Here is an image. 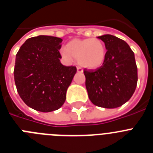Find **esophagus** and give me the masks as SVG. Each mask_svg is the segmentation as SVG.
Wrapping results in <instances>:
<instances>
[{"label": "esophagus", "instance_id": "obj_1", "mask_svg": "<svg viewBox=\"0 0 153 153\" xmlns=\"http://www.w3.org/2000/svg\"><path fill=\"white\" fill-rule=\"evenodd\" d=\"M76 70H77L78 73H83V69L81 68L80 67H76Z\"/></svg>", "mask_w": 153, "mask_h": 153}]
</instances>
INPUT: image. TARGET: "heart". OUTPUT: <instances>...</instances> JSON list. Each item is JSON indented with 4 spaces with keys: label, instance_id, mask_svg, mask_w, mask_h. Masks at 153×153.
Returning a JSON list of instances; mask_svg holds the SVG:
<instances>
[{
    "label": "heart",
    "instance_id": "heart-1",
    "mask_svg": "<svg viewBox=\"0 0 153 153\" xmlns=\"http://www.w3.org/2000/svg\"><path fill=\"white\" fill-rule=\"evenodd\" d=\"M61 53L66 59L74 57L83 67L97 69L103 63L106 51L100 39H76L69 42L67 48L61 50Z\"/></svg>",
    "mask_w": 153,
    "mask_h": 153
}]
</instances>
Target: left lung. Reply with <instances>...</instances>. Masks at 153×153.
<instances>
[{
  "label": "left lung",
  "instance_id": "obj_1",
  "mask_svg": "<svg viewBox=\"0 0 153 153\" xmlns=\"http://www.w3.org/2000/svg\"><path fill=\"white\" fill-rule=\"evenodd\" d=\"M104 42L106 58L96 70H83L89 98L94 105L113 109L121 106L134 93L138 80L133 51L126 42L110 34L98 36Z\"/></svg>",
  "mask_w": 153,
  "mask_h": 153
}]
</instances>
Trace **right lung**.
I'll return each instance as SVG.
<instances>
[{"label":"right lung","instance_id":"obj_1","mask_svg":"<svg viewBox=\"0 0 153 153\" xmlns=\"http://www.w3.org/2000/svg\"><path fill=\"white\" fill-rule=\"evenodd\" d=\"M61 38L51 36L27 39L16 55L13 70L17 93L29 107L44 113L60 109L76 72L60 61Z\"/></svg>","mask_w":153,"mask_h":153}]
</instances>
